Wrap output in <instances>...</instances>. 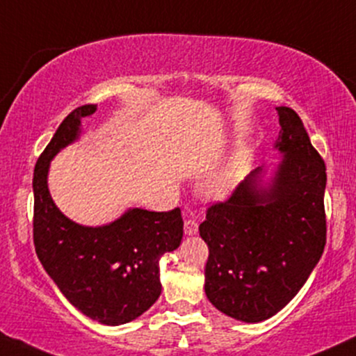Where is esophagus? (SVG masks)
<instances>
[{
    "mask_svg": "<svg viewBox=\"0 0 356 356\" xmlns=\"http://www.w3.org/2000/svg\"><path fill=\"white\" fill-rule=\"evenodd\" d=\"M197 230H199V224L194 219H187L184 222V232H186V235H195Z\"/></svg>",
    "mask_w": 356,
    "mask_h": 356,
    "instance_id": "1",
    "label": "esophagus"
}]
</instances>
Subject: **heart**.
<instances>
[{
  "instance_id": "b5f03b06",
  "label": "heart",
  "mask_w": 356,
  "mask_h": 356,
  "mask_svg": "<svg viewBox=\"0 0 356 356\" xmlns=\"http://www.w3.org/2000/svg\"><path fill=\"white\" fill-rule=\"evenodd\" d=\"M250 161L252 151L248 145L242 144L241 147L235 149L232 156H230L225 164L222 165V169L213 175L211 182H209V194L217 197V199L229 195L230 192L238 186V182L242 181L243 175L248 172V169H250Z\"/></svg>"
}]
</instances>
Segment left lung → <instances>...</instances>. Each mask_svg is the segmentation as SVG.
<instances>
[{"label": "left lung", "instance_id": "8db88e82", "mask_svg": "<svg viewBox=\"0 0 356 356\" xmlns=\"http://www.w3.org/2000/svg\"><path fill=\"white\" fill-rule=\"evenodd\" d=\"M275 143L282 156L264 186L257 167L224 202L212 204L200 224L209 247L205 295L222 314L247 323L270 318L289 303L327 243V167L302 119L280 106Z\"/></svg>", "mask_w": 356, "mask_h": 356}]
</instances>
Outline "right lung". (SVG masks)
<instances>
[{
  "instance_id": "obj_1",
  "label": "right lung",
  "mask_w": 356,
  "mask_h": 356,
  "mask_svg": "<svg viewBox=\"0 0 356 356\" xmlns=\"http://www.w3.org/2000/svg\"><path fill=\"white\" fill-rule=\"evenodd\" d=\"M96 109L86 104L67 114L36 162L33 238L38 259L70 303L96 322L122 325L159 298V260L181 245L184 220L179 207L129 209L108 225L84 227L56 207L48 189L49 162L78 139L81 119Z\"/></svg>"
}]
</instances>
